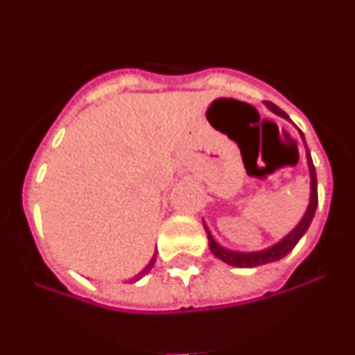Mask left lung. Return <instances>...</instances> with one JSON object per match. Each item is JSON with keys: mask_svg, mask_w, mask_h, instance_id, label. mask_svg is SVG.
<instances>
[{"mask_svg": "<svg viewBox=\"0 0 355 355\" xmlns=\"http://www.w3.org/2000/svg\"><path fill=\"white\" fill-rule=\"evenodd\" d=\"M265 105H266V108L270 110V112H274L275 115H279V117H283V119H286V121H290V119H288V115L284 114L283 110L277 108L274 103L268 101V103H265ZM299 135H300V139H302V142H304V147H306L307 168H309V180H311V181H309V205H307L306 211H304V215H302V218L299 220V224L295 225V227L291 229L286 236H283L279 241H275L274 245L266 247V249H261V250L240 252V250H231V249H225L224 245H220V243H218V241L213 238L211 231L208 229L206 222L202 220V224H205V229H206V234H208L209 250L213 252V256H216V258L222 259V261L227 263V265H231V266H240V268H252V266L266 265V263L279 261L281 258H284V256H286V254H290L291 250H293V247L299 243L300 238L306 234L307 227L311 225L313 216H315L316 206H318V184H316V171H315V165H313L311 153H309V149H307L306 139H304L302 131H299Z\"/></svg>", "mask_w": 355, "mask_h": 355, "instance_id": "1", "label": "left lung"}]
</instances>
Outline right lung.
Listing matches in <instances>:
<instances>
[{
  "label": "right lung",
  "instance_id": "add662e5",
  "mask_svg": "<svg viewBox=\"0 0 355 355\" xmlns=\"http://www.w3.org/2000/svg\"><path fill=\"white\" fill-rule=\"evenodd\" d=\"M155 263H156V250H155V254H153V258L149 259V263H147L146 266H144L142 270L139 272V274L137 275H133V277L130 279V283H137V281H140V279L144 277V275H147L150 272V268H153V266H155Z\"/></svg>",
  "mask_w": 355,
  "mask_h": 355
}]
</instances>
